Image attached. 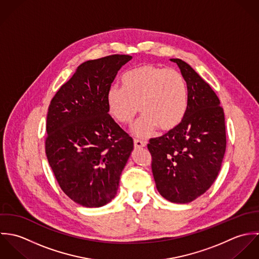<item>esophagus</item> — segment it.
<instances>
[{
	"label": "esophagus",
	"instance_id": "esophagus-1",
	"mask_svg": "<svg viewBox=\"0 0 259 259\" xmlns=\"http://www.w3.org/2000/svg\"><path fill=\"white\" fill-rule=\"evenodd\" d=\"M134 145H135V148H145L147 146V144L145 142L139 141V140H135Z\"/></svg>",
	"mask_w": 259,
	"mask_h": 259
}]
</instances>
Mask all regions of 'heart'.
<instances>
[{
    "label": "heart",
    "instance_id": "1",
    "mask_svg": "<svg viewBox=\"0 0 259 259\" xmlns=\"http://www.w3.org/2000/svg\"><path fill=\"white\" fill-rule=\"evenodd\" d=\"M121 81L122 88L109 90L108 108L122 124L131 123L141 109L144 115L133 126L135 136L147 138L157 127L169 132L183 121L187 91L185 78L178 71L146 64L125 73Z\"/></svg>",
    "mask_w": 259,
    "mask_h": 259
}]
</instances>
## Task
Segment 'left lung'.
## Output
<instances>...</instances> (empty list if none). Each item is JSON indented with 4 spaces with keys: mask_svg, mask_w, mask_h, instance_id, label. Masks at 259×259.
Returning a JSON list of instances; mask_svg holds the SVG:
<instances>
[{
    "mask_svg": "<svg viewBox=\"0 0 259 259\" xmlns=\"http://www.w3.org/2000/svg\"><path fill=\"white\" fill-rule=\"evenodd\" d=\"M178 64L187 87L185 117L178 127L149 140L151 170L158 192L187 203L203 194L221 170L226 148L224 112L210 85L188 64Z\"/></svg>",
    "mask_w": 259,
    "mask_h": 259,
    "instance_id": "1",
    "label": "left lung"
}]
</instances>
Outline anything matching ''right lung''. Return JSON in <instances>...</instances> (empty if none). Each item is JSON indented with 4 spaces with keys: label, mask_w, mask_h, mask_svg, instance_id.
Here are the masks:
<instances>
[{
    "label": "right lung",
    "mask_w": 259,
    "mask_h": 259,
    "mask_svg": "<svg viewBox=\"0 0 259 259\" xmlns=\"http://www.w3.org/2000/svg\"><path fill=\"white\" fill-rule=\"evenodd\" d=\"M128 55H111L77 67L54 98L47 114L45 149L62 190L85 207L115 196L133 139L112 119L108 92Z\"/></svg>",
    "instance_id": "obj_1"
}]
</instances>
